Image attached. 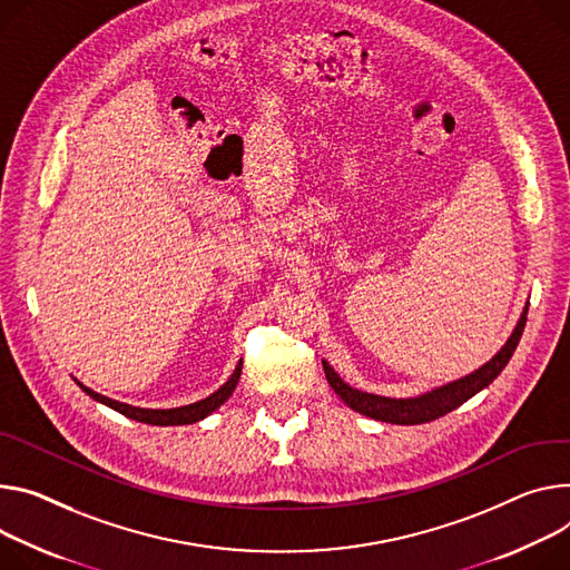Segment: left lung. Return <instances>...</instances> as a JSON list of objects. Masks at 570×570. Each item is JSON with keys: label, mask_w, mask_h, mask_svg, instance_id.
<instances>
[{"label": "left lung", "mask_w": 570, "mask_h": 570, "mask_svg": "<svg viewBox=\"0 0 570 570\" xmlns=\"http://www.w3.org/2000/svg\"><path fill=\"white\" fill-rule=\"evenodd\" d=\"M525 321H528V304L523 308L519 323H515V327L511 330V336L507 338V343L487 361L484 366H480L478 371L463 375L459 380L441 384L432 391H425L421 395H411V397L375 395V393L358 391V389L350 386L347 382H343L338 377V373L327 364V361H323V371H325V377H327L330 386L334 389V393L352 411L361 413V416H368V419H375L382 423H393V425H421V423H430V421L445 416V413H450L452 409H456L459 404H463L465 400H471L475 393L487 389L509 364L515 345H519V341L523 336Z\"/></svg>", "instance_id": "1"}]
</instances>
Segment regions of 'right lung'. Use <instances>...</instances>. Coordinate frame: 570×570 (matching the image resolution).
<instances>
[{"mask_svg":"<svg viewBox=\"0 0 570 570\" xmlns=\"http://www.w3.org/2000/svg\"><path fill=\"white\" fill-rule=\"evenodd\" d=\"M240 368H243V358L236 364L232 377H229L218 391H214L209 397L197 400V402H193V404L175 406V409H142V406H134V404L118 402V400H111V397H107V395H101V393H97V391L83 386L79 380H75V382H77V386H79L86 395H90L92 400H97V402H101V404L111 406L114 411L122 413V416H127V419H131V421L147 423V425L168 428V425H190V423L204 421L206 416H212V413H214L220 404H225V402L229 400V395L234 393V389H236V384H238V380H240Z\"/></svg>","mask_w":570,"mask_h":570,"instance_id":"1","label":"right lung"}]
</instances>
